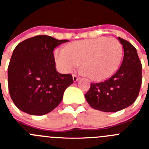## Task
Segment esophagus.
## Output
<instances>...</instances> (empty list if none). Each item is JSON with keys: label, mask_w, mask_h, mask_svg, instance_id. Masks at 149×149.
Wrapping results in <instances>:
<instances>
[{"label": "esophagus", "mask_w": 149, "mask_h": 149, "mask_svg": "<svg viewBox=\"0 0 149 149\" xmlns=\"http://www.w3.org/2000/svg\"><path fill=\"white\" fill-rule=\"evenodd\" d=\"M72 77H73L74 82H76V81H77L79 80V77H77V75H75V74H73V76H72Z\"/></svg>", "instance_id": "34e87169"}]
</instances>
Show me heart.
<instances>
[{
    "mask_svg": "<svg viewBox=\"0 0 149 149\" xmlns=\"http://www.w3.org/2000/svg\"><path fill=\"white\" fill-rule=\"evenodd\" d=\"M122 47L114 38L99 37L71 43L56 49V63L60 70L69 72L81 64L82 73L93 81H101L116 72L122 60Z\"/></svg>",
    "mask_w": 149,
    "mask_h": 149,
    "instance_id": "obj_1",
    "label": "heart"
}]
</instances>
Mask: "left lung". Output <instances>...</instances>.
<instances>
[{
  "mask_svg": "<svg viewBox=\"0 0 149 149\" xmlns=\"http://www.w3.org/2000/svg\"><path fill=\"white\" fill-rule=\"evenodd\" d=\"M123 46L124 57L114 74L103 82L91 84L85 98L95 110L117 112L131 106L137 98L142 84V64L136 49L118 37Z\"/></svg>",
  "mask_w": 149,
  "mask_h": 149,
  "instance_id": "1",
  "label": "left lung"
}]
</instances>
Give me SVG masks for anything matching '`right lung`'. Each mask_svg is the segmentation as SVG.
I'll return each instance as SVG.
<instances>
[{
    "mask_svg": "<svg viewBox=\"0 0 149 149\" xmlns=\"http://www.w3.org/2000/svg\"><path fill=\"white\" fill-rule=\"evenodd\" d=\"M68 41L39 35L15 47L8 66V87L13 103L19 110L42 116L61 102L73 78L70 74L56 70L53 51Z\"/></svg>",
    "mask_w": 149,
    "mask_h": 149,
    "instance_id": "add662e5",
    "label": "right lung"
}]
</instances>
